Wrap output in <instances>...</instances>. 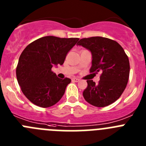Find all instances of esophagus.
Masks as SVG:
<instances>
[{"label": "esophagus", "instance_id": "34e87169", "mask_svg": "<svg viewBox=\"0 0 146 146\" xmlns=\"http://www.w3.org/2000/svg\"><path fill=\"white\" fill-rule=\"evenodd\" d=\"M72 80L74 81V82H79L80 79H78L77 77H74V78H72Z\"/></svg>", "mask_w": 146, "mask_h": 146}]
</instances>
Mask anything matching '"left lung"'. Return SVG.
Segmentation results:
<instances>
[{
  "mask_svg": "<svg viewBox=\"0 0 146 146\" xmlns=\"http://www.w3.org/2000/svg\"><path fill=\"white\" fill-rule=\"evenodd\" d=\"M77 45L90 50L92 65L90 72H102L96 84L87 80L88 87L82 94L86 101L98 108H103L115 102L123 94L129 77L128 56L121 45L114 40L101 36L81 38Z\"/></svg>",
  "mask_w": 146,
  "mask_h": 146,
  "instance_id": "1",
  "label": "left lung"
}]
</instances>
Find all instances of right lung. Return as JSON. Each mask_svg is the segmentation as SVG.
Returning a JSON list of instances; mask_svg holds the SVG:
<instances>
[{"instance_id":"1","label":"right lung","mask_w":146,"mask_h":146,"mask_svg":"<svg viewBox=\"0 0 146 146\" xmlns=\"http://www.w3.org/2000/svg\"><path fill=\"white\" fill-rule=\"evenodd\" d=\"M78 40L48 36L31 42L23 50L16 69L17 79L23 94L33 104L49 108L64 96L71 80L60 79L51 69L64 64Z\"/></svg>"}]
</instances>
